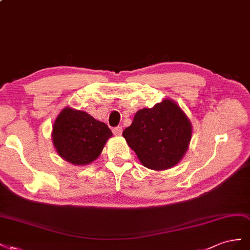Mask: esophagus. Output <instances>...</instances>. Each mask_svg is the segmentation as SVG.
I'll use <instances>...</instances> for the list:
<instances>
[{"label": "esophagus", "mask_w": 250, "mask_h": 250, "mask_svg": "<svg viewBox=\"0 0 250 250\" xmlns=\"http://www.w3.org/2000/svg\"><path fill=\"white\" fill-rule=\"evenodd\" d=\"M113 133H114V135H116V136H120V135L123 134V127H121V126L114 127Z\"/></svg>", "instance_id": "esophagus-1"}]
</instances>
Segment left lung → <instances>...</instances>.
Returning <instances> with one entry per match:
<instances>
[{"label":"left lung","instance_id":"left-lung-1","mask_svg":"<svg viewBox=\"0 0 250 250\" xmlns=\"http://www.w3.org/2000/svg\"><path fill=\"white\" fill-rule=\"evenodd\" d=\"M123 135L142 166L163 170L175 167L187 153L191 124L180 106L167 98L139 110Z\"/></svg>","mask_w":250,"mask_h":250}]
</instances>
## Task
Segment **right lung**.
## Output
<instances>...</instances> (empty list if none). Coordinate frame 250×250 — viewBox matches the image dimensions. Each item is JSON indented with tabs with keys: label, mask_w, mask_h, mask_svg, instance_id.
Returning a JSON list of instances; mask_svg holds the SVG:
<instances>
[{
	"label": "right lung",
	"mask_w": 250,
	"mask_h": 250,
	"mask_svg": "<svg viewBox=\"0 0 250 250\" xmlns=\"http://www.w3.org/2000/svg\"><path fill=\"white\" fill-rule=\"evenodd\" d=\"M112 135L108 125L87 112L67 106L56 117L51 136L56 152L63 160L85 166L97 159Z\"/></svg>",
	"instance_id": "1"
}]
</instances>
